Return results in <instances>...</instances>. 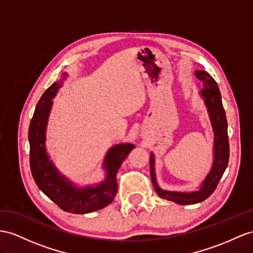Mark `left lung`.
<instances>
[{
    "mask_svg": "<svg viewBox=\"0 0 253 253\" xmlns=\"http://www.w3.org/2000/svg\"><path fill=\"white\" fill-rule=\"evenodd\" d=\"M194 74L199 80L203 82V89L201 90L200 95L203 98L207 111H209L213 137H215L213 138V161L210 173L207 174L202 185L196 191H168L161 189L157 184L156 173H155V157L153 153L150 158L151 177L156 193L160 198L173 201L179 205L196 204L209 198L215 191L219 180L221 179L226 167H228L230 156L228 122H226L218 84L213 80V78L204 70H197Z\"/></svg>",
    "mask_w": 253,
    "mask_h": 253,
    "instance_id": "1",
    "label": "left lung"
}]
</instances>
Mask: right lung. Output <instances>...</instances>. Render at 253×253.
<instances>
[{
  "label": "right lung",
  "mask_w": 253,
  "mask_h": 253,
  "mask_svg": "<svg viewBox=\"0 0 253 253\" xmlns=\"http://www.w3.org/2000/svg\"><path fill=\"white\" fill-rule=\"evenodd\" d=\"M66 74L63 75L65 79ZM62 82H54L47 88L38 101L29 128L30 166L36 185L46 196L62 209L71 213H87L103 209L112 202L116 191V174L123 161L135 147L133 144L122 143L112 146L108 151L103 169L106 178L99 184L77 187L54 167L46 151V129L52 99Z\"/></svg>",
  "instance_id": "obj_1"
}]
</instances>
